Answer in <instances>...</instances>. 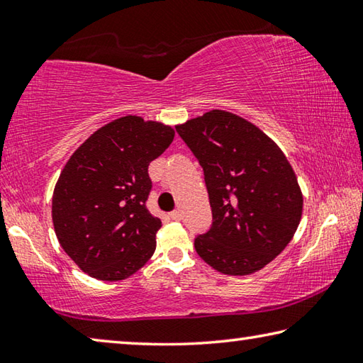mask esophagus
<instances>
[{
  "mask_svg": "<svg viewBox=\"0 0 363 363\" xmlns=\"http://www.w3.org/2000/svg\"><path fill=\"white\" fill-rule=\"evenodd\" d=\"M169 218L173 219V220H181L182 214H181V211H179V210H176V211H173V213H169Z\"/></svg>",
  "mask_w": 363,
  "mask_h": 363,
  "instance_id": "1",
  "label": "esophagus"
}]
</instances>
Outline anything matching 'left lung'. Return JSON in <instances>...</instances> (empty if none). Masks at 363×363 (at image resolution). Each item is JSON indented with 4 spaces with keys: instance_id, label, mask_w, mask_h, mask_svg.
<instances>
[{
    "instance_id": "8db88e82",
    "label": "left lung",
    "mask_w": 363,
    "mask_h": 363,
    "mask_svg": "<svg viewBox=\"0 0 363 363\" xmlns=\"http://www.w3.org/2000/svg\"><path fill=\"white\" fill-rule=\"evenodd\" d=\"M205 171L213 225L195 238L208 266L250 275L274 261L296 232L303 192L280 147L253 123L210 110L176 126Z\"/></svg>"
}]
</instances>
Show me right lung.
<instances>
[{
  "label": "right lung",
  "mask_w": 363,
  "mask_h": 363,
  "mask_svg": "<svg viewBox=\"0 0 363 363\" xmlns=\"http://www.w3.org/2000/svg\"><path fill=\"white\" fill-rule=\"evenodd\" d=\"M173 139L169 125L126 115L91 134L60 171L54 230L91 277L125 280L152 257L162 220L145 208L152 189L147 169Z\"/></svg>",
  "instance_id": "right-lung-1"
}]
</instances>
